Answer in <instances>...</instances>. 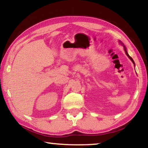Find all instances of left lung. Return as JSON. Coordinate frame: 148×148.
<instances>
[{"label": "left lung", "mask_w": 148, "mask_h": 148, "mask_svg": "<svg viewBox=\"0 0 148 148\" xmlns=\"http://www.w3.org/2000/svg\"><path fill=\"white\" fill-rule=\"evenodd\" d=\"M119 42H120V44H121V45H123V47H124V49H125V53H126V55H127V56H128V57H129V58L130 59H131V61H132V62H133V64H134H134H135V63H134V61H133V59H132V57H130V56H129V55L128 54V53H127V49H126V47H125V46H124V44H123V42H121V41H120V40H119Z\"/></svg>", "instance_id": "left-lung-1"}]
</instances>
